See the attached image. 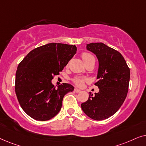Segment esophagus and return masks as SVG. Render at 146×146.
Returning a JSON list of instances; mask_svg holds the SVG:
<instances>
[{"instance_id": "1", "label": "esophagus", "mask_w": 146, "mask_h": 146, "mask_svg": "<svg viewBox=\"0 0 146 146\" xmlns=\"http://www.w3.org/2000/svg\"><path fill=\"white\" fill-rule=\"evenodd\" d=\"M74 91H75L76 93H79V92H80V91H81L80 89H77V88H75Z\"/></svg>"}]
</instances>
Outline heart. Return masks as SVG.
Masks as SVG:
<instances>
[{"label": "heart", "mask_w": 146, "mask_h": 146, "mask_svg": "<svg viewBox=\"0 0 146 146\" xmlns=\"http://www.w3.org/2000/svg\"><path fill=\"white\" fill-rule=\"evenodd\" d=\"M81 57H82L85 64H86L91 61H93V60H95L94 57L91 53H87V52H84V53L81 54ZM72 81L77 86L81 87L83 86L84 83L87 81V79L81 77H75L72 79Z\"/></svg>", "instance_id": "b5f03b06"}]
</instances>
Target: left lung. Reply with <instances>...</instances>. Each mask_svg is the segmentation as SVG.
<instances>
[{
    "label": "left lung",
    "instance_id": "8db88e82",
    "mask_svg": "<svg viewBox=\"0 0 146 146\" xmlns=\"http://www.w3.org/2000/svg\"><path fill=\"white\" fill-rule=\"evenodd\" d=\"M99 61L98 81L100 91L90 93L88 100L81 104L86 115L94 120H104L117 111L125 101L129 88L130 70L121 54L102 42L87 44Z\"/></svg>",
    "mask_w": 146,
    "mask_h": 146
}]
</instances>
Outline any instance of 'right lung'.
<instances>
[{
    "instance_id": "obj_1",
    "label": "right lung",
    "mask_w": 146,
    "mask_h": 146,
    "mask_svg": "<svg viewBox=\"0 0 146 146\" xmlns=\"http://www.w3.org/2000/svg\"><path fill=\"white\" fill-rule=\"evenodd\" d=\"M77 47L62 43H48L32 50L19 64L15 93L24 111L33 119L46 121L57 115L65 94L74 89L63 83L56 88L51 80L59 75Z\"/></svg>"
}]
</instances>
